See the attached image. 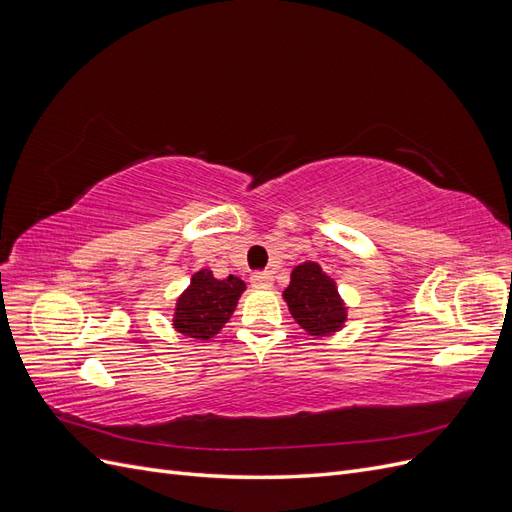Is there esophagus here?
Masks as SVG:
<instances>
[{"label":"esophagus","mask_w":512,"mask_h":512,"mask_svg":"<svg viewBox=\"0 0 512 512\" xmlns=\"http://www.w3.org/2000/svg\"><path fill=\"white\" fill-rule=\"evenodd\" d=\"M250 282H252L254 288H269V286L273 284V275H271V273H265V271H260V273H254V275L250 277Z\"/></svg>","instance_id":"1"}]
</instances>
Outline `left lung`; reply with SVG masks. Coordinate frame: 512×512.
<instances>
[{
    "instance_id": "obj_1",
    "label": "left lung",
    "mask_w": 512,
    "mask_h": 512,
    "mask_svg": "<svg viewBox=\"0 0 512 512\" xmlns=\"http://www.w3.org/2000/svg\"><path fill=\"white\" fill-rule=\"evenodd\" d=\"M284 301L299 327L314 337L337 333L348 316V307L339 297L335 282L312 260L292 269Z\"/></svg>"
}]
</instances>
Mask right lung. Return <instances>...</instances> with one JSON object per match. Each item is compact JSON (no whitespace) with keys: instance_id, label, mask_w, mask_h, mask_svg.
<instances>
[{"instance_id":"add662e5","label":"right lung","mask_w":512,"mask_h":512,"mask_svg":"<svg viewBox=\"0 0 512 512\" xmlns=\"http://www.w3.org/2000/svg\"><path fill=\"white\" fill-rule=\"evenodd\" d=\"M245 282L235 275L215 280L209 269L192 275L190 286L181 292L175 305V329L188 337L209 339L222 331L235 312Z\"/></svg>"}]
</instances>
